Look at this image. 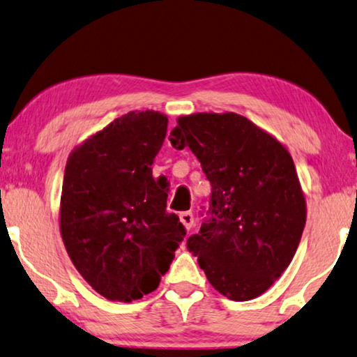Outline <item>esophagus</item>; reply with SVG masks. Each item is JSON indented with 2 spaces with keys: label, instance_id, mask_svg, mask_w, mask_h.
Listing matches in <instances>:
<instances>
[{
  "label": "esophagus",
  "instance_id": "obj_1",
  "mask_svg": "<svg viewBox=\"0 0 357 357\" xmlns=\"http://www.w3.org/2000/svg\"><path fill=\"white\" fill-rule=\"evenodd\" d=\"M180 222H182L185 229L191 230V227H193V222H195V217H193V214L190 213V211H187V213L180 214Z\"/></svg>",
  "mask_w": 357,
  "mask_h": 357
}]
</instances>
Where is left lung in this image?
<instances>
[{
	"label": "left lung",
	"mask_w": 357,
	"mask_h": 357,
	"mask_svg": "<svg viewBox=\"0 0 357 357\" xmlns=\"http://www.w3.org/2000/svg\"><path fill=\"white\" fill-rule=\"evenodd\" d=\"M188 146L211 182V219L187 241L211 285L234 301L266 293L290 266L306 225L291 154L235 112L180 116L169 137Z\"/></svg>",
	"instance_id": "obj_1"
}]
</instances>
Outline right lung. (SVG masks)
Returning a JSON list of instances; mask_svg holds the SVG:
<instances>
[{
	"label": "right lung",
	"instance_id": "obj_1",
	"mask_svg": "<svg viewBox=\"0 0 357 357\" xmlns=\"http://www.w3.org/2000/svg\"><path fill=\"white\" fill-rule=\"evenodd\" d=\"M167 122L158 111H130L67 158L61 236L80 275L111 301L156 290L185 236L178 215L166 213L167 185L151 169Z\"/></svg>",
	"mask_w": 357,
	"mask_h": 357
}]
</instances>
